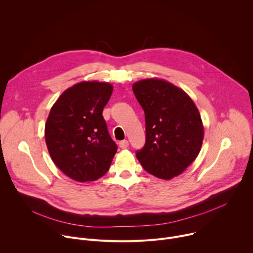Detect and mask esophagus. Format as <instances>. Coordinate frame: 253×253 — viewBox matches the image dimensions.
Segmentation results:
<instances>
[{
  "label": "esophagus",
  "mask_w": 253,
  "mask_h": 253,
  "mask_svg": "<svg viewBox=\"0 0 253 253\" xmlns=\"http://www.w3.org/2000/svg\"><path fill=\"white\" fill-rule=\"evenodd\" d=\"M129 146V142L127 140H122L119 142V147L122 149H126Z\"/></svg>",
  "instance_id": "1"
}]
</instances>
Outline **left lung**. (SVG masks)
I'll use <instances>...</instances> for the list:
<instances>
[{"mask_svg": "<svg viewBox=\"0 0 253 253\" xmlns=\"http://www.w3.org/2000/svg\"><path fill=\"white\" fill-rule=\"evenodd\" d=\"M145 113V145L136 157L148 173L171 179L181 174L200 152L204 130L197 107L180 88L159 79L132 86Z\"/></svg>", "mask_w": 253, "mask_h": 253, "instance_id": "left-lung-1", "label": "left lung"}]
</instances>
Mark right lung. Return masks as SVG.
<instances>
[{
	"instance_id": "obj_1",
	"label": "right lung",
	"mask_w": 253,
	"mask_h": 253,
	"mask_svg": "<svg viewBox=\"0 0 253 253\" xmlns=\"http://www.w3.org/2000/svg\"><path fill=\"white\" fill-rule=\"evenodd\" d=\"M113 86L85 81L67 89L53 105L45 125L52 160L79 182L94 181L109 169L117 152L102 115Z\"/></svg>"
}]
</instances>
